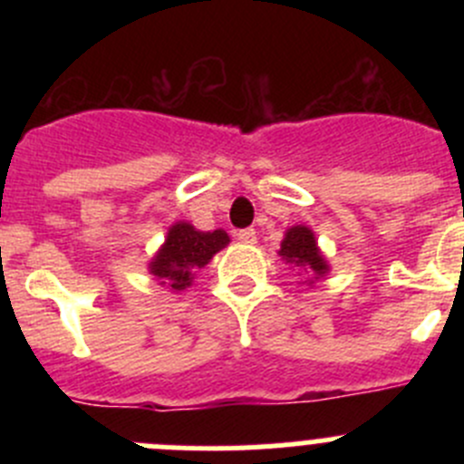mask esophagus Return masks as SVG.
Masks as SVG:
<instances>
[{
    "mask_svg": "<svg viewBox=\"0 0 464 464\" xmlns=\"http://www.w3.org/2000/svg\"><path fill=\"white\" fill-rule=\"evenodd\" d=\"M236 237L245 245H256V231L254 228H242V231L236 233Z\"/></svg>",
    "mask_w": 464,
    "mask_h": 464,
    "instance_id": "esophagus-1",
    "label": "esophagus"
}]
</instances>
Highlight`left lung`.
Returning <instances> with one entry per match:
<instances>
[{
  "label": "left lung",
  "mask_w": 464,
  "mask_h": 464,
  "mask_svg": "<svg viewBox=\"0 0 464 464\" xmlns=\"http://www.w3.org/2000/svg\"><path fill=\"white\" fill-rule=\"evenodd\" d=\"M280 256L285 262H292L296 266H305L310 274L321 276L327 271L319 246H316L314 233L307 227H292L285 233V240L280 245Z\"/></svg>",
  "instance_id": "obj_1"
}]
</instances>
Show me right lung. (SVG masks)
<instances>
[{
	"instance_id": "right-lung-1",
	"label": "right lung",
	"mask_w": 464,
	"mask_h": 464,
	"mask_svg": "<svg viewBox=\"0 0 464 464\" xmlns=\"http://www.w3.org/2000/svg\"><path fill=\"white\" fill-rule=\"evenodd\" d=\"M228 245L224 231H195L190 224L179 222L168 231L166 245L150 262V271L168 289H186L193 271L202 269L222 246Z\"/></svg>"
}]
</instances>
